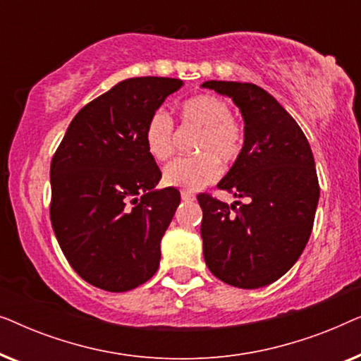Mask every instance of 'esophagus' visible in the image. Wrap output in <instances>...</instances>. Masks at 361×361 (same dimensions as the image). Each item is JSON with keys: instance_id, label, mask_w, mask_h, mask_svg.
<instances>
[{"instance_id": "esophagus-1", "label": "esophagus", "mask_w": 361, "mask_h": 361, "mask_svg": "<svg viewBox=\"0 0 361 361\" xmlns=\"http://www.w3.org/2000/svg\"><path fill=\"white\" fill-rule=\"evenodd\" d=\"M180 197H182V200H185V202L195 200V195L192 194V192H187V190H182L180 192Z\"/></svg>"}]
</instances>
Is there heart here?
I'll return each instance as SVG.
<instances>
[{"label":"heart","instance_id":"heart-1","mask_svg":"<svg viewBox=\"0 0 361 361\" xmlns=\"http://www.w3.org/2000/svg\"><path fill=\"white\" fill-rule=\"evenodd\" d=\"M182 125L199 128L194 151L199 156L179 157L166 166V185L199 190L219 179L220 162L230 166L238 159L245 145L243 125L231 116L230 105L221 98L202 93L182 103ZM146 151L156 161L169 159L174 152V123L166 111H152L142 130Z\"/></svg>","mask_w":361,"mask_h":361}]
</instances>
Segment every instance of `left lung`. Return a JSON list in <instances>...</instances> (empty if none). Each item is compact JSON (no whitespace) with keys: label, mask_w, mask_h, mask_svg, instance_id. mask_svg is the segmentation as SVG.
I'll use <instances>...</instances> for the list:
<instances>
[{"label":"left lung","mask_w":361,"mask_h":361,"mask_svg":"<svg viewBox=\"0 0 361 361\" xmlns=\"http://www.w3.org/2000/svg\"><path fill=\"white\" fill-rule=\"evenodd\" d=\"M202 87L230 97L245 121L243 151L219 189L246 202L230 207L210 194L197 197L205 263L226 284L263 288L293 268L309 241L320 194L312 151L294 118L261 87Z\"/></svg>","instance_id":"left-lung-1"}]
</instances>
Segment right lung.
<instances>
[{
  "label": "right lung",
  "mask_w": 361,
  "mask_h": 361,
  "mask_svg": "<svg viewBox=\"0 0 361 361\" xmlns=\"http://www.w3.org/2000/svg\"><path fill=\"white\" fill-rule=\"evenodd\" d=\"M184 82L123 80L82 108L51 162V221L62 253L95 288L125 293L151 279L180 202L161 179L142 130Z\"/></svg>",
  "instance_id": "add662e5"
}]
</instances>
